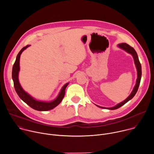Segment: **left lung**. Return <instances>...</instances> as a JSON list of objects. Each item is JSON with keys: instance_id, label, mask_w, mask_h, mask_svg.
I'll return each instance as SVG.
<instances>
[{"instance_id": "1", "label": "left lung", "mask_w": 154, "mask_h": 154, "mask_svg": "<svg viewBox=\"0 0 154 154\" xmlns=\"http://www.w3.org/2000/svg\"><path fill=\"white\" fill-rule=\"evenodd\" d=\"M118 47L120 49L125 51L127 53L131 54V55H132V57L134 58L135 66H136V68H137V79L136 84H135V86L134 88L132 91H131V93H130V94L124 101L119 103L118 104H117L116 105H115V106H114L113 107L106 108V107H103V106H100L96 105V106H97L99 108H105V109H118V108H120L121 106L124 105L125 103H127L128 101L131 100V99H132L135 96V95L136 94V93H137V92L138 91V88H139V85H140V83L141 78V74L142 73H141V65L140 62L139 61L138 57L137 52L135 51V49L133 48H131V46H130L128 45H127V44H126V43L119 44V45H118Z\"/></svg>"}]
</instances>
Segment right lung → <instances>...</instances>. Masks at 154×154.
I'll use <instances>...</instances> for the list:
<instances>
[{
	"instance_id": "add662e5",
	"label": "right lung",
	"mask_w": 154,
	"mask_h": 154,
	"mask_svg": "<svg viewBox=\"0 0 154 154\" xmlns=\"http://www.w3.org/2000/svg\"><path fill=\"white\" fill-rule=\"evenodd\" d=\"M30 46V45H27L26 47H24L20 51L16 57V59L14 63L12 69V79L14 83V86L19 97L31 108L38 111H48L54 108L61 103L65 94L66 88L67 87L69 83H66L62 87L58 96L54 100L50 102L38 100L33 97L32 96H30L29 93L26 92L23 88H22L19 81V72L20 70L19 61L21 54Z\"/></svg>"
}]
</instances>
